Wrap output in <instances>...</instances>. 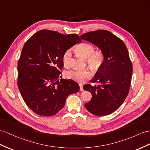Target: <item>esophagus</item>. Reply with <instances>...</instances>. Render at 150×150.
Instances as JSON below:
<instances>
[{"mask_svg": "<svg viewBox=\"0 0 150 150\" xmlns=\"http://www.w3.org/2000/svg\"><path fill=\"white\" fill-rule=\"evenodd\" d=\"M79 86H80V90L81 91H82L83 89V86H82V83H79Z\"/></svg>", "mask_w": 150, "mask_h": 150, "instance_id": "34e87169", "label": "esophagus"}]
</instances>
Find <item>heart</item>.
<instances>
[{"mask_svg":"<svg viewBox=\"0 0 150 150\" xmlns=\"http://www.w3.org/2000/svg\"><path fill=\"white\" fill-rule=\"evenodd\" d=\"M94 46L88 42H83L77 45L75 51L79 54L86 58L87 64L94 70H96L100 68L105 62V55L101 50L94 51ZM72 52L70 49L65 51L62 56L63 65L65 67H70L71 64ZM67 78L75 80L79 82H83L91 78L92 75L89 69L83 70L74 68L66 72Z\"/></svg>","mask_w":150,"mask_h":150,"instance_id":"heart-1","label":"heart"}]
</instances>
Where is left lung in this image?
I'll return each mask as SVG.
<instances>
[{"label":"left lung","mask_w":150,"mask_h":150,"mask_svg":"<svg viewBox=\"0 0 150 150\" xmlns=\"http://www.w3.org/2000/svg\"><path fill=\"white\" fill-rule=\"evenodd\" d=\"M83 40L94 44L103 51L105 62L91 83L83 89L90 92L91 100L86 108L96 116L114 112L121 106L129 94L132 74V64L124 42L108 30H98L83 33Z\"/></svg>","instance_id":"1"}]
</instances>
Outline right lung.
Returning a JSON list of instances; mask_svg holds the SVG:
<instances>
[{"label": "right lung", "mask_w": 150, "mask_h": 150, "mask_svg": "<svg viewBox=\"0 0 150 150\" xmlns=\"http://www.w3.org/2000/svg\"><path fill=\"white\" fill-rule=\"evenodd\" d=\"M81 42L76 33L64 35L49 30H40L26 42L18 63V87L33 112L53 116L63 108L69 95L79 91V83L71 79L57 80L64 52Z\"/></svg>", "instance_id": "add662e5"}]
</instances>
